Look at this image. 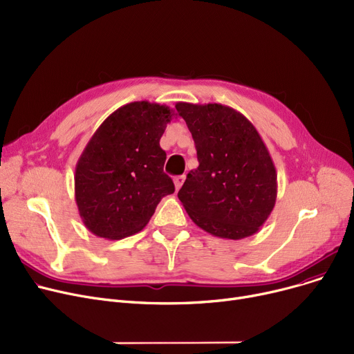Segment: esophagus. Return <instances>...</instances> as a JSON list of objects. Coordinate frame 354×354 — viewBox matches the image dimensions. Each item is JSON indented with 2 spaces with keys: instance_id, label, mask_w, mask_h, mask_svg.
Here are the masks:
<instances>
[{
  "instance_id": "34e87169",
  "label": "esophagus",
  "mask_w": 354,
  "mask_h": 354,
  "mask_svg": "<svg viewBox=\"0 0 354 354\" xmlns=\"http://www.w3.org/2000/svg\"><path fill=\"white\" fill-rule=\"evenodd\" d=\"M174 182H175V188H176V191H179V189H180V187L183 185V182H185V175L176 176V178L174 179Z\"/></svg>"
}]
</instances>
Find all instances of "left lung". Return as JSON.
<instances>
[{
    "mask_svg": "<svg viewBox=\"0 0 354 354\" xmlns=\"http://www.w3.org/2000/svg\"><path fill=\"white\" fill-rule=\"evenodd\" d=\"M195 142L198 167L178 198L204 232L240 240L259 232L278 195V175L256 127L223 104L178 102Z\"/></svg>",
    "mask_w": 354,
    "mask_h": 354,
    "instance_id": "1",
    "label": "left lung"
}]
</instances>
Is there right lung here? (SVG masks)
Returning a JSON list of instances; mask_svg holds the SVG:
<instances>
[{"instance_id": "1", "label": "right lung", "mask_w": 354, "mask_h": 354, "mask_svg": "<svg viewBox=\"0 0 354 354\" xmlns=\"http://www.w3.org/2000/svg\"><path fill=\"white\" fill-rule=\"evenodd\" d=\"M176 115L166 105L136 101L104 120L75 167V201L92 234L120 240L146 227L160 199L175 192L163 172L160 137Z\"/></svg>"}]
</instances>
